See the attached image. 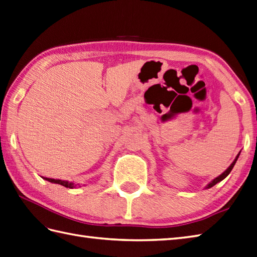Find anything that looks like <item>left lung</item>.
<instances>
[{"mask_svg":"<svg viewBox=\"0 0 257 257\" xmlns=\"http://www.w3.org/2000/svg\"><path fill=\"white\" fill-rule=\"evenodd\" d=\"M240 153H241V151H240ZM240 153H238L237 154V156L235 157V159H234V161H233V162H232L231 164H230V166H229V168L228 169H226L223 173H221V174H220L219 176H217L216 178H213V180L209 183V184H207V186L205 187L206 189H208V188H211L212 186H214V185H216V184H218L219 182H221L222 180H224V178L226 177V176H228L229 174H230V172L232 171V169H233V166H234V164L236 163V161H237V159H238V156H240Z\"/></svg>","mask_w":257,"mask_h":257,"instance_id":"1","label":"left lung"}]
</instances>
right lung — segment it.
<instances>
[{
	"label": "right lung",
	"instance_id": "right-lung-1",
	"mask_svg": "<svg viewBox=\"0 0 257 257\" xmlns=\"http://www.w3.org/2000/svg\"><path fill=\"white\" fill-rule=\"evenodd\" d=\"M44 180L50 182V183H53V184H59V185H62V186L67 187V188H74L76 187V185L79 184H74L73 182H69V181H62V180H53V178H47L45 177Z\"/></svg>",
	"mask_w": 257,
	"mask_h": 257
}]
</instances>
